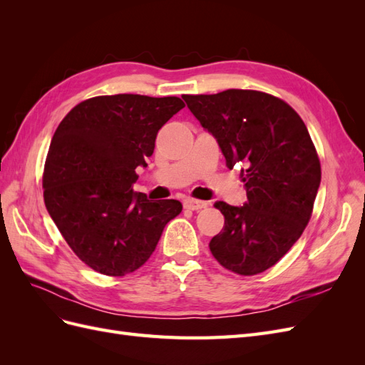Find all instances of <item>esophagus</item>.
I'll return each instance as SVG.
<instances>
[{
    "instance_id": "esophagus-1",
    "label": "esophagus",
    "mask_w": 365,
    "mask_h": 365,
    "mask_svg": "<svg viewBox=\"0 0 365 365\" xmlns=\"http://www.w3.org/2000/svg\"><path fill=\"white\" fill-rule=\"evenodd\" d=\"M184 207L187 210H202L207 207V202L204 201H197V200H185Z\"/></svg>"
}]
</instances>
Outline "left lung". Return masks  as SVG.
I'll return each mask as SVG.
<instances>
[{"label": "left lung", "mask_w": 365, "mask_h": 365, "mask_svg": "<svg viewBox=\"0 0 365 365\" xmlns=\"http://www.w3.org/2000/svg\"><path fill=\"white\" fill-rule=\"evenodd\" d=\"M222 150L242 168L248 201L215 207L224 228L210 240L228 271L254 275L277 263L304 231L322 181V165L304 121L282 98L252 90L182 97Z\"/></svg>", "instance_id": "obj_1"}]
</instances>
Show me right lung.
<instances>
[{
    "label": "right lung",
    "instance_id": "1",
    "mask_svg": "<svg viewBox=\"0 0 365 365\" xmlns=\"http://www.w3.org/2000/svg\"><path fill=\"white\" fill-rule=\"evenodd\" d=\"M184 106L180 97L98 96L76 105L54 132L43 201L70 248L94 271L113 277L134 272L181 213L180 201L153 202L132 185L158 130Z\"/></svg>",
    "mask_w": 365,
    "mask_h": 365
}]
</instances>
